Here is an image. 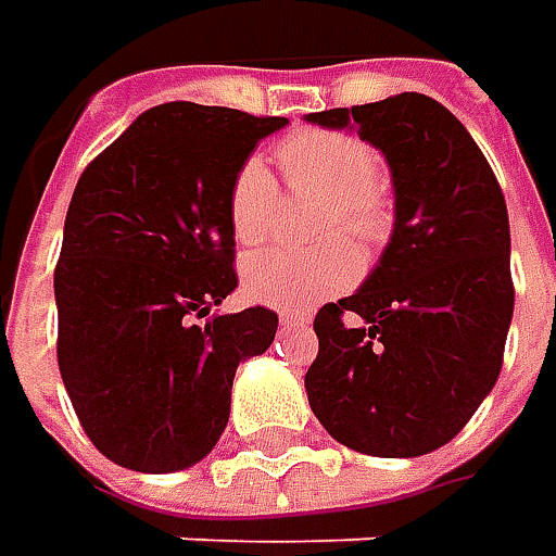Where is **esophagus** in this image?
I'll list each match as a JSON object with an SVG mask.
<instances>
[{
  "label": "esophagus",
  "instance_id": "1",
  "mask_svg": "<svg viewBox=\"0 0 556 556\" xmlns=\"http://www.w3.org/2000/svg\"><path fill=\"white\" fill-rule=\"evenodd\" d=\"M281 328H306L309 325V315H303V312H281Z\"/></svg>",
  "mask_w": 556,
  "mask_h": 556
}]
</instances>
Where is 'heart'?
<instances>
[{
    "label": "heart",
    "mask_w": 556,
    "mask_h": 556,
    "mask_svg": "<svg viewBox=\"0 0 556 556\" xmlns=\"http://www.w3.org/2000/svg\"><path fill=\"white\" fill-rule=\"evenodd\" d=\"M278 161L293 188L325 198L321 231L343 228L374 244L393 223V198L377 179V154L350 132L303 129L281 141ZM278 210V185L260 157H247L228 185V223L244 247L266 241ZM362 260L346 238H328L309 250L268 247L244 260V290L275 309H309L358 278Z\"/></svg>",
    "instance_id": "b5f03b06"
}]
</instances>
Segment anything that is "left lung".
I'll use <instances>...</instances> for the list:
<instances>
[{
	"instance_id": "left-lung-1",
	"label": "left lung",
	"mask_w": 556,
	"mask_h": 556,
	"mask_svg": "<svg viewBox=\"0 0 556 556\" xmlns=\"http://www.w3.org/2000/svg\"><path fill=\"white\" fill-rule=\"evenodd\" d=\"M383 154L395 219L353 296L315 315L309 408L346 448L417 458L464 430L502 371L514 318L510 225L492 166L448 108L417 92L306 114ZM363 318L342 325V312Z\"/></svg>"
}]
</instances>
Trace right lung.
Wrapping results in <instances>:
<instances>
[{
  "mask_svg": "<svg viewBox=\"0 0 556 556\" xmlns=\"http://www.w3.org/2000/svg\"><path fill=\"white\" fill-rule=\"evenodd\" d=\"M285 117L166 101L86 166L54 268L58 368L98 452L176 473L223 437L238 365L278 315H223L238 288L228 185Z\"/></svg>",
  "mask_w": 556,
  "mask_h": 556,
  "instance_id": "obj_1",
  "label": "right lung"
}]
</instances>
